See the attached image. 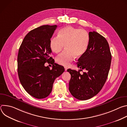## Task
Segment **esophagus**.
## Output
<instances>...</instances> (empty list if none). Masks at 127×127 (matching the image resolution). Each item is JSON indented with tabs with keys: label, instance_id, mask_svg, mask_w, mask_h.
<instances>
[{
	"label": "esophagus",
	"instance_id": "1",
	"mask_svg": "<svg viewBox=\"0 0 127 127\" xmlns=\"http://www.w3.org/2000/svg\"><path fill=\"white\" fill-rule=\"evenodd\" d=\"M64 68H65V71H66L67 70V69H68V68H67L66 67H65Z\"/></svg>",
	"mask_w": 127,
	"mask_h": 127
}]
</instances>
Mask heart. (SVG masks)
<instances>
[{"mask_svg": "<svg viewBox=\"0 0 127 127\" xmlns=\"http://www.w3.org/2000/svg\"><path fill=\"white\" fill-rule=\"evenodd\" d=\"M89 35L83 29L67 26L61 29L58 37L53 38L50 41V48L56 53L66 49L56 58V62L64 66H68L75 59L79 57L86 52L89 42Z\"/></svg>", "mask_w": 127, "mask_h": 127, "instance_id": "b5f03b06", "label": "heart"}]
</instances>
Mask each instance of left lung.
Masks as SVG:
<instances>
[{
	"instance_id": "1",
	"label": "left lung",
	"mask_w": 127,
	"mask_h": 127,
	"mask_svg": "<svg viewBox=\"0 0 127 127\" xmlns=\"http://www.w3.org/2000/svg\"><path fill=\"white\" fill-rule=\"evenodd\" d=\"M87 50L77 62L78 71L68 69L71 74L69 90L79 100H87L96 95L103 86L110 69L112 55L109 45L103 36L96 32H89ZM84 69L82 75L80 70Z\"/></svg>"
}]
</instances>
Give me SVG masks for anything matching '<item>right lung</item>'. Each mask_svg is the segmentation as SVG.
<instances>
[{
	"mask_svg": "<svg viewBox=\"0 0 127 127\" xmlns=\"http://www.w3.org/2000/svg\"><path fill=\"white\" fill-rule=\"evenodd\" d=\"M57 27L44 25L31 31L25 36L18 53L17 72L21 83L29 95L36 98L47 97L54 80L65 71L63 66L54 63L50 56L51 38ZM50 60L51 70L44 66Z\"/></svg>",
	"mask_w": 127,
	"mask_h": 127,
	"instance_id": "1",
	"label": "right lung"
}]
</instances>
